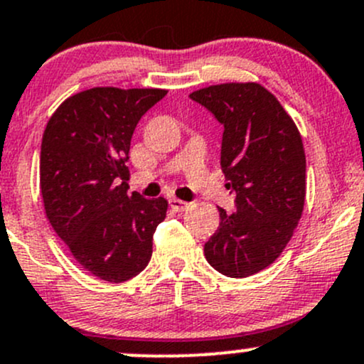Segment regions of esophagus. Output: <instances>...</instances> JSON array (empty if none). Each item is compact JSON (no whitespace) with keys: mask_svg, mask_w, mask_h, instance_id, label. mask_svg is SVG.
Wrapping results in <instances>:
<instances>
[{"mask_svg":"<svg viewBox=\"0 0 364 364\" xmlns=\"http://www.w3.org/2000/svg\"><path fill=\"white\" fill-rule=\"evenodd\" d=\"M169 205H171L172 211H176V213H183V211H186V209H188V202H183V200H179V198H176V197L169 198Z\"/></svg>","mask_w":364,"mask_h":364,"instance_id":"1","label":"esophagus"}]
</instances>
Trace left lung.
<instances>
[{"mask_svg": "<svg viewBox=\"0 0 364 364\" xmlns=\"http://www.w3.org/2000/svg\"><path fill=\"white\" fill-rule=\"evenodd\" d=\"M223 125L221 169L235 211L220 209L205 242L213 269L247 277L267 269L291 239L305 204L301 136L281 102L259 83H223L190 94Z\"/></svg>", "mask_w": 364, "mask_h": 364, "instance_id": "8db88e82", "label": "left lung"}]
</instances>
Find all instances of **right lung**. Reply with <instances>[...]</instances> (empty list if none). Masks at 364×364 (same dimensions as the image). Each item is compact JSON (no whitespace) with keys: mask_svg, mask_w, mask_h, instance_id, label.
I'll return each mask as SVG.
<instances>
[{"mask_svg":"<svg viewBox=\"0 0 364 364\" xmlns=\"http://www.w3.org/2000/svg\"><path fill=\"white\" fill-rule=\"evenodd\" d=\"M166 94L114 87L83 90L55 109L43 132L45 213L76 262L102 281L124 282L143 272L153 233L166 218V198L127 193L125 185L134 129Z\"/></svg>","mask_w":364,"mask_h":364,"instance_id":"1","label":"right lung"}]
</instances>
